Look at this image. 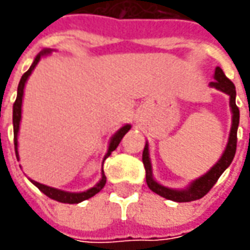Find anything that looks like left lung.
I'll return each mask as SVG.
<instances>
[{"label":"left lung","mask_w":250,"mask_h":250,"mask_svg":"<svg viewBox=\"0 0 250 250\" xmlns=\"http://www.w3.org/2000/svg\"><path fill=\"white\" fill-rule=\"evenodd\" d=\"M208 86L210 87H214L217 90L223 91V93H226V94L229 96V108H231V114H232V122H231V130H229V136H228L226 150L223 151L220 160L207 171L205 175L196 178L195 181H192L184 189H174V188H168L161 185L153 177V168H151V161H150L149 154V143L146 142V145H145L142 161H143L145 169H146V182H147V187L154 193H157L161 197H166L168 200L178 202V203H184V202H192V200L202 199L211 188L214 187L217 179L221 177V174L226 171L227 168L229 167V164L232 163L234 156H235L236 130H238V125H239V108L236 107L235 104V86L224 75L223 69L220 66L216 68V71H214V81L208 83Z\"/></svg>","instance_id":"1"}]
</instances>
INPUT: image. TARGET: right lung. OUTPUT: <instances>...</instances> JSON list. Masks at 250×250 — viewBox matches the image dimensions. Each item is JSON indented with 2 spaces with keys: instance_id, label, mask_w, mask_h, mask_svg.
Returning <instances> with one entry per match:
<instances>
[{
  "instance_id": "1",
  "label": "right lung",
  "mask_w": 250,
  "mask_h": 250,
  "mask_svg": "<svg viewBox=\"0 0 250 250\" xmlns=\"http://www.w3.org/2000/svg\"><path fill=\"white\" fill-rule=\"evenodd\" d=\"M54 50L51 48H44L40 53L36 55L33 63L30 65L29 71L26 73H23L21 82H19V86H18V96H16V100H15L14 104V112H12V121H14V142H15V153H16V159L19 160V151H18V135H19V126H21V120H22V101H23V91H24V84L27 82L29 76L32 75L33 69L36 68V65L39 63V61L42 60V57L44 55H48V54L53 53ZM130 129L129 124L124 125L122 128L117 130L112 136H111L110 143H108V149H107V153L104 156V160L107 159L110 156L111 153L114 150L118 147L120 142L122 140V138L125 136V133ZM103 160V163H104ZM30 182L39 188L42 192H43L45 196H48L53 200H57V202H61V203H69V205H76V203H81L83 200H87L90 199L91 196H94L96 193H99L101 189L105 185V175H104V171H101V178L100 181L94 185L90 189L87 190H83V192H66V190H62V189H57V188L48 187V185H44V184H40L37 181H33L30 179Z\"/></svg>"
}]
</instances>
